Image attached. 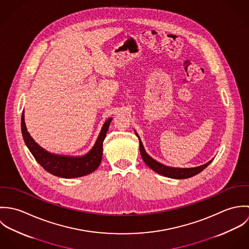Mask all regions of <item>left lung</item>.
I'll list each match as a JSON object with an SVG mask.
<instances>
[{"instance_id":"8db88e82","label":"left lung","mask_w":249,"mask_h":249,"mask_svg":"<svg viewBox=\"0 0 249 249\" xmlns=\"http://www.w3.org/2000/svg\"><path fill=\"white\" fill-rule=\"evenodd\" d=\"M136 136L139 138V142H140V152L142 155V160L144 161V163L154 172H156L159 175H162L166 178H174V179H185V178H190L192 177L196 176L197 174H199L200 172H202L205 168L208 167V165L210 163H212L213 159L211 161H209L208 163L201 165L199 167H196V168H173V167H168L165 166L159 162H157L156 160H154L153 158H151L144 150V147L142 145V141L139 137V135L137 134V132L135 131Z\"/></svg>"}]
</instances>
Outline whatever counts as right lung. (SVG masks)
<instances>
[{
  "mask_svg": "<svg viewBox=\"0 0 249 249\" xmlns=\"http://www.w3.org/2000/svg\"><path fill=\"white\" fill-rule=\"evenodd\" d=\"M112 118H109L100 132V135L91 150L82 156H67L51 153L41 147L31 137L25 124L24 111L21 119V128L25 143L36 161L50 174L62 178H80L87 176L98 169L103 158V143L107 136Z\"/></svg>",
  "mask_w": 249,
  "mask_h": 249,
  "instance_id": "1",
  "label": "right lung"
}]
</instances>
